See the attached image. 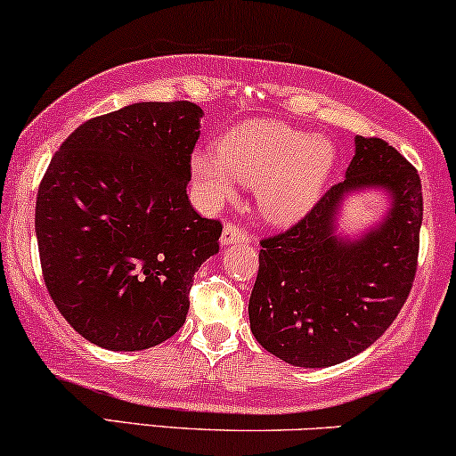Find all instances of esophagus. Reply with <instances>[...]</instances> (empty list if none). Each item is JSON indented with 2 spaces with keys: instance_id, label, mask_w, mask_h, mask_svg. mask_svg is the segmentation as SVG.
I'll return each mask as SVG.
<instances>
[{
  "instance_id": "1",
  "label": "esophagus",
  "mask_w": 456,
  "mask_h": 456,
  "mask_svg": "<svg viewBox=\"0 0 456 456\" xmlns=\"http://www.w3.org/2000/svg\"><path fill=\"white\" fill-rule=\"evenodd\" d=\"M250 240V235L244 227L235 223H227L223 227V235H221V244L223 246H232V244H244V241Z\"/></svg>"
}]
</instances>
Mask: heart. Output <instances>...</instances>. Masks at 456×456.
Listing matches in <instances>:
<instances>
[{"instance_id":"1","label":"heart","mask_w":456,"mask_h":456,"mask_svg":"<svg viewBox=\"0 0 456 456\" xmlns=\"http://www.w3.org/2000/svg\"><path fill=\"white\" fill-rule=\"evenodd\" d=\"M334 166V149L311 132L273 119H252L227 132L218 153L198 149L191 176L201 198L224 201L233 181L255 187L258 208L275 223H290L314 208Z\"/></svg>"}]
</instances>
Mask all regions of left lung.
<instances>
[{
	"label": "left lung",
	"instance_id": "1",
	"mask_svg": "<svg viewBox=\"0 0 456 456\" xmlns=\"http://www.w3.org/2000/svg\"><path fill=\"white\" fill-rule=\"evenodd\" d=\"M381 188L392 206L379 225L349 240L336 216L349 192ZM423 191L419 172L381 138L355 136L345 181L297 224L261 240L248 315L255 338L292 366L341 364L397 318L417 273Z\"/></svg>",
	"mask_w": 456,
	"mask_h": 456
}]
</instances>
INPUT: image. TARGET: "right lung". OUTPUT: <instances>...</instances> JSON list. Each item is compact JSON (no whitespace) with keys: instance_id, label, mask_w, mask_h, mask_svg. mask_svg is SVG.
<instances>
[{"instance_id":"add662e5","label":"right lung","mask_w":456,"mask_h":456,"mask_svg":"<svg viewBox=\"0 0 456 456\" xmlns=\"http://www.w3.org/2000/svg\"><path fill=\"white\" fill-rule=\"evenodd\" d=\"M204 111L134 102L71 132L36 204L44 281L75 332L111 351L164 343L185 324L195 271L223 224L187 195Z\"/></svg>"}]
</instances>
